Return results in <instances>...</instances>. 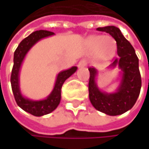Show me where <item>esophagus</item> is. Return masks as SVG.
Listing matches in <instances>:
<instances>
[{"label":"esophagus","instance_id":"esophagus-1","mask_svg":"<svg viewBox=\"0 0 149 149\" xmlns=\"http://www.w3.org/2000/svg\"><path fill=\"white\" fill-rule=\"evenodd\" d=\"M86 65H87V62L85 60H80L78 62V64H77V67L78 68H83V67L86 66Z\"/></svg>","mask_w":149,"mask_h":149}]
</instances>
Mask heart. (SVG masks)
<instances>
[{"instance_id": "obj_1", "label": "heart", "mask_w": 149, "mask_h": 149, "mask_svg": "<svg viewBox=\"0 0 149 149\" xmlns=\"http://www.w3.org/2000/svg\"><path fill=\"white\" fill-rule=\"evenodd\" d=\"M87 45L91 50H98L100 57L104 58H111L116 51L115 40L104 35H93L89 37Z\"/></svg>"}]
</instances>
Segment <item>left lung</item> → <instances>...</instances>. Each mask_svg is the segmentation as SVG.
<instances>
[{
	"label": "left lung",
	"mask_w": 149,
	"mask_h": 149,
	"mask_svg": "<svg viewBox=\"0 0 149 149\" xmlns=\"http://www.w3.org/2000/svg\"><path fill=\"white\" fill-rule=\"evenodd\" d=\"M97 31L109 33L116 41L118 58L109 65L118 67L122 71L119 86L115 92L102 91L96 82L97 69L90 67L89 97L93 107L109 116H118L130 110L135 104L141 87L139 71V59L134 47L125 39L121 30L115 26L97 28Z\"/></svg>",
	"instance_id": "obj_1"
}]
</instances>
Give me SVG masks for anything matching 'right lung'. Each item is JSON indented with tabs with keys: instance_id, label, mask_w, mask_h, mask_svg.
<instances>
[{
	"instance_id": "right-lung-1",
	"label": "right lung",
	"mask_w": 149,
	"mask_h": 149,
	"mask_svg": "<svg viewBox=\"0 0 149 149\" xmlns=\"http://www.w3.org/2000/svg\"><path fill=\"white\" fill-rule=\"evenodd\" d=\"M54 34V33L46 30L35 31L19 43L14 54V66L10 80L15 101L18 106L20 107L23 110L35 116L47 115L52 112L58 107L61 100V88L64 82L73 74L77 69V66H72L68 70L60 72L57 76L52 91L45 99L31 100L25 97L21 94L19 88V71L26 55L27 54L29 50L40 40L49 36H52Z\"/></svg>"
}]
</instances>
